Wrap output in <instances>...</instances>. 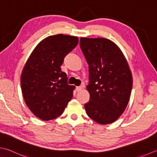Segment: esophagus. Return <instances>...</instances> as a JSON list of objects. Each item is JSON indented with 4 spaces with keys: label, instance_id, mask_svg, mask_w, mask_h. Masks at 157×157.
Masks as SVG:
<instances>
[{
    "label": "esophagus",
    "instance_id": "obj_1",
    "mask_svg": "<svg viewBox=\"0 0 157 157\" xmlns=\"http://www.w3.org/2000/svg\"><path fill=\"white\" fill-rule=\"evenodd\" d=\"M83 89V87L82 86H78V87H76V90L78 91V92H79V91H81Z\"/></svg>",
    "mask_w": 157,
    "mask_h": 157
}]
</instances>
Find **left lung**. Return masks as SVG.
Masks as SVG:
<instances>
[{
	"label": "left lung",
	"instance_id": "1",
	"mask_svg": "<svg viewBox=\"0 0 157 157\" xmlns=\"http://www.w3.org/2000/svg\"><path fill=\"white\" fill-rule=\"evenodd\" d=\"M89 66L87 115L101 124L112 123L127 106L133 86L131 71L118 45L105 38L80 39Z\"/></svg>",
	"mask_w": 157,
	"mask_h": 157
}]
</instances>
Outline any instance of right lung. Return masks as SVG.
Here are the masks:
<instances>
[{
	"label": "right lung",
	"mask_w": 157,
	"mask_h": 157,
	"mask_svg": "<svg viewBox=\"0 0 157 157\" xmlns=\"http://www.w3.org/2000/svg\"><path fill=\"white\" fill-rule=\"evenodd\" d=\"M78 44L77 36H48L36 46L24 65L20 79L24 99L33 114L43 121L60 116L72 99L75 86L68 84L60 66Z\"/></svg>",
	"instance_id": "right-lung-1"
}]
</instances>
